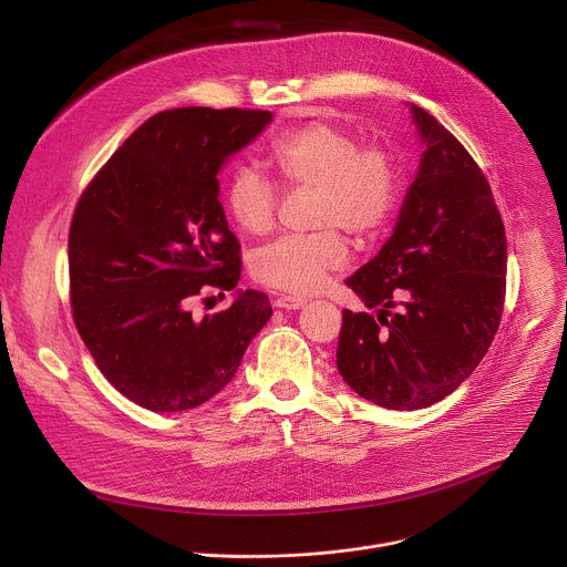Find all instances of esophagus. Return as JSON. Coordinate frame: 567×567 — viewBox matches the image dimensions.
I'll list each match as a JSON object with an SVG mask.
<instances>
[{"instance_id": "1", "label": "esophagus", "mask_w": 567, "mask_h": 567, "mask_svg": "<svg viewBox=\"0 0 567 567\" xmlns=\"http://www.w3.org/2000/svg\"><path fill=\"white\" fill-rule=\"evenodd\" d=\"M305 302H307V300L296 298V296H278V298L274 300V307H278V309H287V311H296V309L305 307Z\"/></svg>"}]
</instances>
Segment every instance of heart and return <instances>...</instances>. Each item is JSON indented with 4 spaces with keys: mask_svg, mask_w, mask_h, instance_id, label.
<instances>
[{
    "mask_svg": "<svg viewBox=\"0 0 567 567\" xmlns=\"http://www.w3.org/2000/svg\"><path fill=\"white\" fill-rule=\"evenodd\" d=\"M271 164L289 188H313V234L280 236L251 258L258 282L307 296L340 271L348 249L340 229L357 240L374 238L388 226L399 193V168L383 146H359V140L329 122H309L271 140ZM226 208L247 234L274 226L280 188L260 168L236 164L226 182Z\"/></svg>",
    "mask_w": 567,
    "mask_h": 567,
    "instance_id": "1",
    "label": "heart"
}]
</instances>
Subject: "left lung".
I'll return each mask as SVG.
<instances>
[{
	"label": "left lung",
	"mask_w": 567,
	"mask_h": 567,
	"mask_svg": "<svg viewBox=\"0 0 567 567\" xmlns=\"http://www.w3.org/2000/svg\"><path fill=\"white\" fill-rule=\"evenodd\" d=\"M423 144L392 236L346 285L377 318L343 311L338 370L365 401L430 408L468 379L497 333L506 234L491 186L452 133L410 105Z\"/></svg>",
	"instance_id": "8db88e82"
}]
</instances>
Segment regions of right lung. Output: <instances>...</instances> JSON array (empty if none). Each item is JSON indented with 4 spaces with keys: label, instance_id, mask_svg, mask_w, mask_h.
Masks as SVG:
<instances>
[{
    "label": "right lung",
    "instance_id": "add662e5",
    "mask_svg": "<svg viewBox=\"0 0 567 567\" xmlns=\"http://www.w3.org/2000/svg\"><path fill=\"white\" fill-rule=\"evenodd\" d=\"M269 122L258 110L153 115L79 199L68 238L74 324L107 381L151 412L221 392L271 318L254 289L221 313H190L202 289L231 291L240 278L217 175Z\"/></svg>",
    "mask_w": 567,
    "mask_h": 567
}]
</instances>
